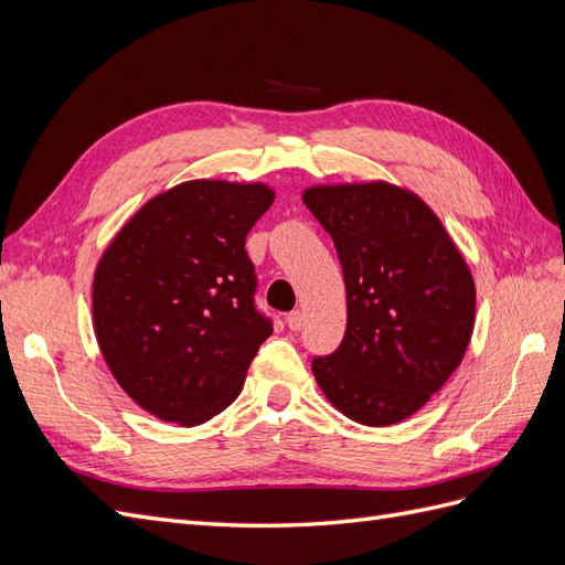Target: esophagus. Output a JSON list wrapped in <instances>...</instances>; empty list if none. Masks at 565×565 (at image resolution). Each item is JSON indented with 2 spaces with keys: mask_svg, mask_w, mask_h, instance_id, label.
Wrapping results in <instances>:
<instances>
[{
  "mask_svg": "<svg viewBox=\"0 0 565 565\" xmlns=\"http://www.w3.org/2000/svg\"><path fill=\"white\" fill-rule=\"evenodd\" d=\"M287 324H289V330L299 332L303 328V313L301 311H292V313L287 316Z\"/></svg>",
  "mask_w": 565,
  "mask_h": 565,
  "instance_id": "1",
  "label": "esophagus"
}]
</instances>
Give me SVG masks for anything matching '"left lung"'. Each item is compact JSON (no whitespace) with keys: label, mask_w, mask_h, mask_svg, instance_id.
Masks as SVG:
<instances>
[{"label":"left lung","mask_w":565,"mask_h":565,"mask_svg":"<svg viewBox=\"0 0 565 565\" xmlns=\"http://www.w3.org/2000/svg\"><path fill=\"white\" fill-rule=\"evenodd\" d=\"M303 202L332 235L347 285V332L313 358L316 382L358 424L403 422L465 358L471 273L438 216L403 188L316 185Z\"/></svg>","instance_id":"1"}]
</instances>
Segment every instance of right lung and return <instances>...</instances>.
<instances>
[{
  "instance_id": "obj_1",
  "label": "right lung",
  "mask_w": 565,
  "mask_h": 565,
  "mask_svg": "<svg viewBox=\"0 0 565 565\" xmlns=\"http://www.w3.org/2000/svg\"><path fill=\"white\" fill-rule=\"evenodd\" d=\"M264 183L185 181L117 233L94 276V328L117 384L150 415L195 426L226 409L273 334L245 237Z\"/></svg>"
}]
</instances>
